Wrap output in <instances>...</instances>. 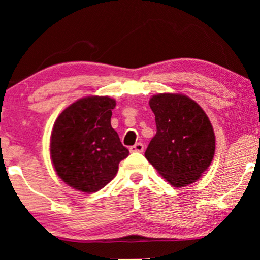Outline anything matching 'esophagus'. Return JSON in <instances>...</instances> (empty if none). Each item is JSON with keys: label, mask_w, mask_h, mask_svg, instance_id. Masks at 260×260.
<instances>
[{"label": "esophagus", "mask_w": 260, "mask_h": 260, "mask_svg": "<svg viewBox=\"0 0 260 260\" xmlns=\"http://www.w3.org/2000/svg\"><path fill=\"white\" fill-rule=\"evenodd\" d=\"M143 144L142 143H136L135 145H133V147H130V151L131 152H143Z\"/></svg>", "instance_id": "34e87169"}]
</instances>
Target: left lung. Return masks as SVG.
<instances>
[{
	"label": "left lung",
	"mask_w": 260,
	"mask_h": 260,
	"mask_svg": "<svg viewBox=\"0 0 260 260\" xmlns=\"http://www.w3.org/2000/svg\"><path fill=\"white\" fill-rule=\"evenodd\" d=\"M149 105L157 131L145 157L172 186L195 182L214 157L215 136L211 120L197 102L184 94H155Z\"/></svg>",
	"instance_id": "left-lung-1"
}]
</instances>
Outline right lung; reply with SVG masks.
I'll list each match as a JSON object with an SVG mask.
<instances>
[{"label":"right lung","mask_w":260,"mask_h":260,"mask_svg":"<svg viewBox=\"0 0 260 260\" xmlns=\"http://www.w3.org/2000/svg\"><path fill=\"white\" fill-rule=\"evenodd\" d=\"M115 99L90 95L74 102L56 118L51 159L58 176L74 189L94 193L105 187L129 155L111 126Z\"/></svg>","instance_id":"obj_1"}]
</instances>
